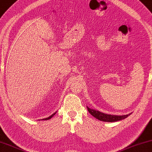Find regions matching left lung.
<instances>
[{"label": "left lung", "mask_w": 152, "mask_h": 152, "mask_svg": "<svg viewBox=\"0 0 152 152\" xmlns=\"http://www.w3.org/2000/svg\"><path fill=\"white\" fill-rule=\"evenodd\" d=\"M87 110L90 114L92 115L94 117H95L96 118L99 120V121H104V122H116L121 121V120L125 119L127 118V116H129L130 114L127 115H123V116H115V115H111V114H104V113L100 112L99 111L92 110V109L89 108L87 107Z\"/></svg>", "instance_id": "obj_1"}]
</instances>
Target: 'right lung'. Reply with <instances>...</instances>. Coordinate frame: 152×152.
I'll use <instances>...</instances> for the list:
<instances>
[{
    "label": "right lung",
    "instance_id": "1",
    "mask_svg": "<svg viewBox=\"0 0 152 152\" xmlns=\"http://www.w3.org/2000/svg\"><path fill=\"white\" fill-rule=\"evenodd\" d=\"M55 114H56V113H54V114H53L51 115V116H50V117H48V118H44V119H42V120H44V121H45V120H49V119H50L51 118H52V117H53V116H54Z\"/></svg>",
    "mask_w": 152,
    "mask_h": 152
}]
</instances>
